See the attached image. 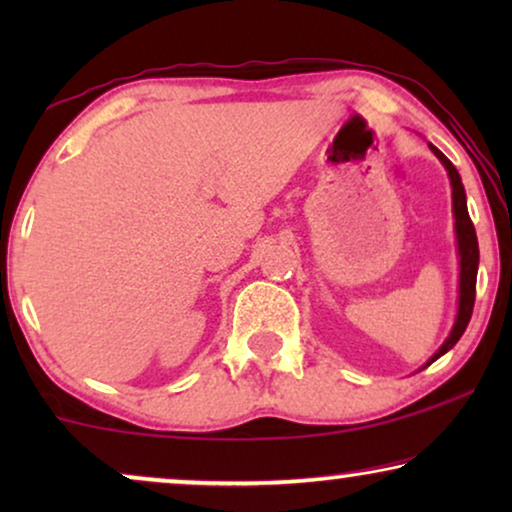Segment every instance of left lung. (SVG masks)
Masks as SVG:
<instances>
[{
  "instance_id": "left-lung-1",
  "label": "left lung",
  "mask_w": 512,
  "mask_h": 512,
  "mask_svg": "<svg viewBox=\"0 0 512 512\" xmlns=\"http://www.w3.org/2000/svg\"><path fill=\"white\" fill-rule=\"evenodd\" d=\"M431 151L436 153L440 163L445 165L447 177H450V184H452V214H454V233H457V254H459V300H457V317H454V326L450 335H447L443 345L438 347V352L433 354L422 368L431 366V363L440 359L445 352H450V349L459 342L461 335H464L473 314L475 279H478V263H480L478 237H475L473 221L471 216H468L466 191H464V184H461L457 167H454L450 160L436 149V146H431Z\"/></svg>"
}]
</instances>
